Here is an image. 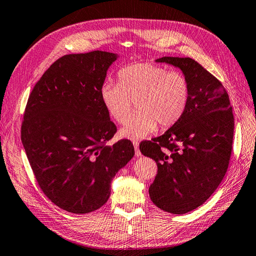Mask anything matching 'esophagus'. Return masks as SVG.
<instances>
[{
	"label": "esophagus",
	"instance_id": "34e87169",
	"mask_svg": "<svg viewBox=\"0 0 256 256\" xmlns=\"http://www.w3.org/2000/svg\"><path fill=\"white\" fill-rule=\"evenodd\" d=\"M133 145H134V150H135V155L136 156H141V151H140L138 148V141H133Z\"/></svg>",
	"mask_w": 256,
	"mask_h": 256
}]
</instances>
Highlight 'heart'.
<instances>
[{"mask_svg": "<svg viewBox=\"0 0 256 256\" xmlns=\"http://www.w3.org/2000/svg\"><path fill=\"white\" fill-rule=\"evenodd\" d=\"M118 84L104 83L100 98L114 122H126L131 100L137 101L139 113L120 131V136L142 140L158 128H170L186 111L190 100L188 78L180 72H168L161 65L135 63L118 71Z\"/></svg>", "mask_w": 256, "mask_h": 256, "instance_id": "b5f03b06", "label": "heart"}]
</instances>
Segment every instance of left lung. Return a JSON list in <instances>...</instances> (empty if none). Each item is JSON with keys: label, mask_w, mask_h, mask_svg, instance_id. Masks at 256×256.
Wrapping results in <instances>:
<instances>
[{"label": "left lung", "mask_w": 256, "mask_h": 256, "mask_svg": "<svg viewBox=\"0 0 256 256\" xmlns=\"http://www.w3.org/2000/svg\"><path fill=\"white\" fill-rule=\"evenodd\" d=\"M158 63L181 70L190 84L186 111L166 132L143 142L140 151L158 164L148 188L158 208L185 214L202 205L222 182L232 152L234 118L218 80L190 58L163 56Z\"/></svg>", "instance_id": "obj_1"}]
</instances>
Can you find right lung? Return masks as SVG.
I'll list each match as a JSON object with an SVG mask.
<instances>
[{"label":"right lung","mask_w":256,"mask_h":256,"mask_svg":"<svg viewBox=\"0 0 256 256\" xmlns=\"http://www.w3.org/2000/svg\"><path fill=\"white\" fill-rule=\"evenodd\" d=\"M118 58L104 51L64 55L35 84L25 108L21 140L35 178L70 213L103 206L115 174L134 156L130 140L106 144L116 126L100 90Z\"/></svg>","instance_id":"obj_1"}]
</instances>
